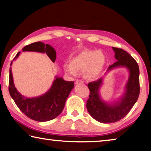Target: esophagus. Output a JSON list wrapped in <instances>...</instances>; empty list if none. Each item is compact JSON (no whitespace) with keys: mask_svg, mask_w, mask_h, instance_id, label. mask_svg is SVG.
Wrapping results in <instances>:
<instances>
[{"mask_svg":"<svg viewBox=\"0 0 151 151\" xmlns=\"http://www.w3.org/2000/svg\"><path fill=\"white\" fill-rule=\"evenodd\" d=\"M75 84L76 85H78V84H83V81L82 80H76L75 82Z\"/></svg>","mask_w":151,"mask_h":151,"instance_id":"1","label":"esophagus"}]
</instances>
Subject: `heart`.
Here are the masks:
<instances>
[{"instance_id":"1","label":"heart","mask_w":151,"mask_h":151,"mask_svg":"<svg viewBox=\"0 0 151 151\" xmlns=\"http://www.w3.org/2000/svg\"><path fill=\"white\" fill-rule=\"evenodd\" d=\"M106 58L99 50L81 51L70 60V65L65 64L63 68L68 75L75 76L76 72H85L86 78L94 80L100 76L105 68Z\"/></svg>"}]
</instances>
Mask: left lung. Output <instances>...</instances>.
<instances>
[{
    "mask_svg": "<svg viewBox=\"0 0 151 151\" xmlns=\"http://www.w3.org/2000/svg\"><path fill=\"white\" fill-rule=\"evenodd\" d=\"M112 48L115 53L116 62L109 66L107 72L115 68L124 67L129 70V76L124 93L118 101L112 103L104 101L99 93L104 76L88 84L90 94L86 102V109L94 119L102 123H112L123 119L136 103L140 93L139 68L136 60L121 48Z\"/></svg>",
    "mask_w": 151,
    "mask_h": 151,
    "instance_id": "obj_1",
    "label": "left lung"
}]
</instances>
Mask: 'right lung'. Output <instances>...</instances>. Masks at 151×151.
Wrapping results in <instances>:
<instances>
[{
  "instance_id": "right-lung-1",
  "label": "right lung",
  "mask_w": 151,
  "mask_h": 151,
  "mask_svg": "<svg viewBox=\"0 0 151 151\" xmlns=\"http://www.w3.org/2000/svg\"><path fill=\"white\" fill-rule=\"evenodd\" d=\"M22 51H32L47 53L50 59L55 63L56 51L54 48L42 42H36L25 46ZM21 52H19L12 60H15ZM12 61L11 66L12 65ZM73 81H66L62 77L55 76L53 83L47 93L37 97L22 95L14 86L11 67L9 69V93L17 106L25 115L34 121L46 122L55 119L63 111L65 102L74 88Z\"/></svg>"
}]
</instances>
